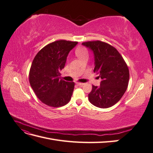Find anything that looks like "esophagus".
I'll use <instances>...</instances> for the list:
<instances>
[{
	"mask_svg": "<svg viewBox=\"0 0 153 153\" xmlns=\"http://www.w3.org/2000/svg\"><path fill=\"white\" fill-rule=\"evenodd\" d=\"M76 84L79 86H82L83 85H84V83H81V82H76Z\"/></svg>",
	"mask_w": 153,
	"mask_h": 153,
	"instance_id": "esophagus-1",
	"label": "esophagus"
}]
</instances>
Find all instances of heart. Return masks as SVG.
I'll return each instance as SVG.
<instances>
[{
    "instance_id": "b5f03b06",
    "label": "heart",
    "mask_w": 153,
    "mask_h": 153,
    "mask_svg": "<svg viewBox=\"0 0 153 153\" xmlns=\"http://www.w3.org/2000/svg\"><path fill=\"white\" fill-rule=\"evenodd\" d=\"M75 53L80 59L89 56V52L87 48L84 47H80L76 49Z\"/></svg>"
}]
</instances>
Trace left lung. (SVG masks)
Instances as JSON below:
<instances>
[{
    "label": "left lung",
    "mask_w": 153,
    "mask_h": 153,
    "mask_svg": "<svg viewBox=\"0 0 153 153\" xmlns=\"http://www.w3.org/2000/svg\"><path fill=\"white\" fill-rule=\"evenodd\" d=\"M82 45L93 51L94 73L102 80L100 87L92 85L89 100L97 107L109 108L121 100L127 89L129 78L127 64L117 49L108 43L97 40Z\"/></svg>",
    "instance_id": "8db88e82"
}]
</instances>
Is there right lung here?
Instances as JSON below:
<instances>
[{"label":"right lung","mask_w":153,"mask_h":153,"mask_svg":"<svg viewBox=\"0 0 153 153\" xmlns=\"http://www.w3.org/2000/svg\"><path fill=\"white\" fill-rule=\"evenodd\" d=\"M77 41L58 40L48 44L36 54L29 71V82L38 98L49 106L60 107L71 100L73 82L60 78L69 52Z\"/></svg>","instance_id":"obj_1"}]
</instances>
